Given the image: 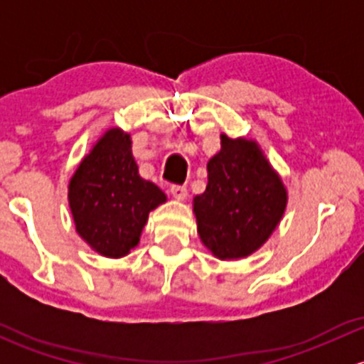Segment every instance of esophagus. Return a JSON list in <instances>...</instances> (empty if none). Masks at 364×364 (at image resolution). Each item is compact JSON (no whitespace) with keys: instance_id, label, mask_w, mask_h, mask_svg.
<instances>
[{"instance_id":"1","label":"esophagus","mask_w":364,"mask_h":364,"mask_svg":"<svg viewBox=\"0 0 364 364\" xmlns=\"http://www.w3.org/2000/svg\"><path fill=\"white\" fill-rule=\"evenodd\" d=\"M171 193L174 199L178 200H185L188 197V188L185 185H172L171 186Z\"/></svg>"}]
</instances>
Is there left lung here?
<instances>
[{
  "label": "left lung",
  "instance_id": "left-lung-1",
  "mask_svg": "<svg viewBox=\"0 0 364 364\" xmlns=\"http://www.w3.org/2000/svg\"><path fill=\"white\" fill-rule=\"evenodd\" d=\"M287 205V190L255 141L222 134L208 161L205 192L193 199L200 241L222 260L259 250Z\"/></svg>",
  "mask_w": 364,
  "mask_h": 364
}]
</instances>
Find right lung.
Masks as SVG:
<instances>
[{
    "mask_svg": "<svg viewBox=\"0 0 364 364\" xmlns=\"http://www.w3.org/2000/svg\"><path fill=\"white\" fill-rule=\"evenodd\" d=\"M167 197L139 176L130 135L111 128L84 156L68 185L79 236L104 257H123L141 240L149 211Z\"/></svg>",
    "mask_w": 364,
    "mask_h": 364,
    "instance_id": "obj_1",
    "label": "right lung"
}]
</instances>
